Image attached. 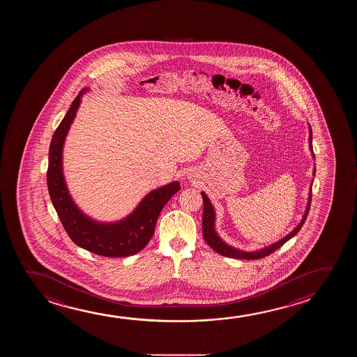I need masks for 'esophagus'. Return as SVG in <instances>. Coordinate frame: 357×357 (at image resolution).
Segmentation results:
<instances>
[{
	"instance_id": "1",
	"label": "esophagus",
	"mask_w": 357,
	"mask_h": 357,
	"mask_svg": "<svg viewBox=\"0 0 357 357\" xmlns=\"http://www.w3.org/2000/svg\"><path fill=\"white\" fill-rule=\"evenodd\" d=\"M189 179H195V176L194 174H189Z\"/></svg>"
}]
</instances>
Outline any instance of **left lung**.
<instances>
[{
  "mask_svg": "<svg viewBox=\"0 0 357 357\" xmlns=\"http://www.w3.org/2000/svg\"><path fill=\"white\" fill-rule=\"evenodd\" d=\"M310 150L312 152V157L314 158V153H313V147H312V129H310ZM315 174V168L313 169V176ZM312 185L310 184V197H308V202H307V207H305V215L302 218L301 221L292 232H289L287 236H284V238H281L278 242L270 244L265 248L259 249L255 252H244L241 249L234 248L232 245L226 243L223 241L222 238L218 236L216 229H215V221H216V213H215V208L212 206L210 199L207 197L205 192H202V200H204V212H202V236L204 239L206 241V243L211 247L215 252H218L221 255L228 257V258H237V259H247V260H254V259H260L269 255V254L274 253L275 250H278L280 247H282L287 241H289L291 238L295 237L297 233L300 232L301 227L303 226L305 218L308 216V212H310V202H312Z\"/></svg>",
  "mask_w": 357,
  "mask_h": 357,
  "instance_id": "1",
  "label": "left lung"
}]
</instances>
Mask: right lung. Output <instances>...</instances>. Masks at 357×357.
Returning a JSON list of instances; mask_svg holds the SVG:
<instances>
[{
  "instance_id": "obj_1",
  "label": "right lung",
  "mask_w": 357,
  "mask_h": 357,
  "mask_svg": "<svg viewBox=\"0 0 357 357\" xmlns=\"http://www.w3.org/2000/svg\"><path fill=\"white\" fill-rule=\"evenodd\" d=\"M86 91L88 88H83L78 93L52 135L47 173L49 195L62 226L73 243L102 257H130L139 253L150 242L162 208L178 190H181V184L179 181H172L152 190L129 216L116 222H98L78 208L68 192L63 178L62 150L66 135L79 108L81 97Z\"/></svg>"
}]
</instances>
